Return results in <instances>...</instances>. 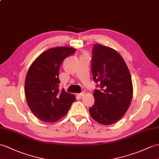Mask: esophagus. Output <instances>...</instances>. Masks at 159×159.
<instances>
[{
  "mask_svg": "<svg viewBox=\"0 0 159 159\" xmlns=\"http://www.w3.org/2000/svg\"><path fill=\"white\" fill-rule=\"evenodd\" d=\"M84 94H85V92H84V91H83L82 93H78V94H77V95H78L79 97H83V96H84Z\"/></svg>",
  "mask_w": 159,
  "mask_h": 159,
  "instance_id": "obj_1",
  "label": "esophagus"
}]
</instances>
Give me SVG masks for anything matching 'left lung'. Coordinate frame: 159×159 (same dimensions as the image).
Listing matches in <instances>:
<instances>
[{
    "label": "left lung",
    "instance_id": "1",
    "mask_svg": "<svg viewBox=\"0 0 159 159\" xmlns=\"http://www.w3.org/2000/svg\"><path fill=\"white\" fill-rule=\"evenodd\" d=\"M91 69L99 89L94 91V105L89 108L98 123L110 125L119 120L129 107L133 97L131 76L121 55L112 48L95 44Z\"/></svg>",
    "mask_w": 159,
    "mask_h": 159
}]
</instances>
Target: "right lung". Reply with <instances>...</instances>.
I'll return each mask as SVG.
<instances>
[{
    "instance_id": "right-lung-1",
    "label": "right lung",
    "mask_w": 159,
    "mask_h": 159,
    "mask_svg": "<svg viewBox=\"0 0 159 159\" xmlns=\"http://www.w3.org/2000/svg\"><path fill=\"white\" fill-rule=\"evenodd\" d=\"M75 51L72 47L51 48L40 54L28 69L25 80V98L32 112L45 123L61 119L76 100L73 94L59 89L60 65Z\"/></svg>"
}]
</instances>
